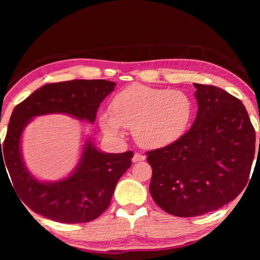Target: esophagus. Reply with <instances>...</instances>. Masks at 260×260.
I'll use <instances>...</instances> for the list:
<instances>
[{"mask_svg":"<svg viewBox=\"0 0 260 260\" xmlns=\"http://www.w3.org/2000/svg\"><path fill=\"white\" fill-rule=\"evenodd\" d=\"M133 162L136 163V162H140V161H144L145 159V156L143 155V154H140V153H135L134 156H133Z\"/></svg>","mask_w":260,"mask_h":260,"instance_id":"34e87169","label":"esophagus"}]
</instances>
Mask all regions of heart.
<instances>
[{"mask_svg":"<svg viewBox=\"0 0 260 260\" xmlns=\"http://www.w3.org/2000/svg\"><path fill=\"white\" fill-rule=\"evenodd\" d=\"M193 115L194 102L189 92L137 84L116 93L110 114L99 116V125L109 135H119L120 127L133 128L137 144L155 150L181 139Z\"/></svg>","mask_w":260,"mask_h":260,"instance_id":"1","label":"heart"}]
</instances>
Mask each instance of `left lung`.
<instances>
[{"label":"left lung","instance_id":"1","mask_svg":"<svg viewBox=\"0 0 260 260\" xmlns=\"http://www.w3.org/2000/svg\"><path fill=\"white\" fill-rule=\"evenodd\" d=\"M193 86L198 113L190 131L146 153L153 200L165 212L184 218L214 211L240 194L249 179L256 142L238 98L215 86Z\"/></svg>","mask_w":260,"mask_h":260}]
</instances>
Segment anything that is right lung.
Returning <instances> with one entry per match:
<instances>
[{
	"label": "right lung",
	"mask_w": 260,
	"mask_h": 260,
	"mask_svg": "<svg viewBox=\"0 0 260 260\" xmlns=\"http://www.w3.org/2000/svg\"><path fill=\"white\" fill-rule=\"evenodd\" d=\"M115 86L102 79L53 82L39 88L13 109L2 148L0 140V167L3 162L21 201L32 211L53 221L84 223L108 208L118 180L131 168L133 152L104 153L87 141L71 175L58 182H40L26 170L20 142L24 127L36 116L62 113L93 123L99 105Z\"/></svg>",
	"instance_id": "add662e5"
}]
</instances>
